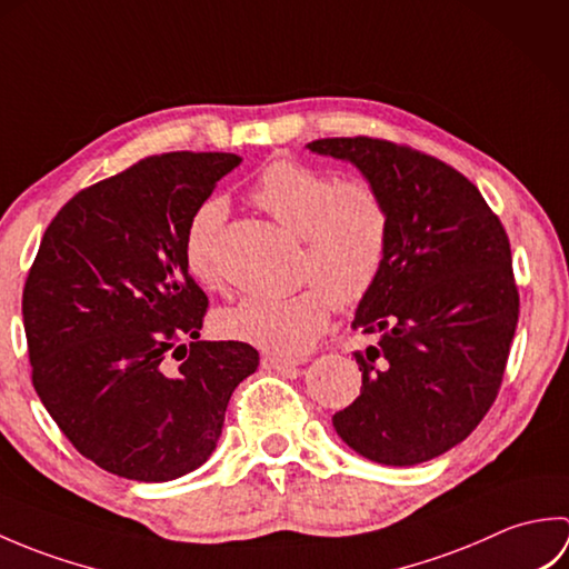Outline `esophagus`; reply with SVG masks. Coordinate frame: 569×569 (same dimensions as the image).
Returning <instances> with one entry per match:
<instances>
[{"label": "esophagus", "mask_w": 569, "mask_h": 569, "mask_svg": "<svg viewBox=\"0 0 569 569\" xmlns=\"http://www.w3.org/2000/svg\"><path fill=\"white\" fill-rule=\"evenodd\" d=\"M261 365L266 369H273V371H288V369H296L300 365V359H283V357H276V355H266L261 359Z\"/></svg>", "instance_id": "esophagus-1"}]
</instances>
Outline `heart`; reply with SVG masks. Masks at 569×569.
<instances>
[{
  "mask_svg": "<svg viewBox=\"0 0 569 569\" xmlns=\"http://www.w3.org/2000/svg\"><path fill=\"white\" fill-rule=\"evenodd\" d=\"M249 198L303 239L293 296H247L217 310L214 330L227 340L296 357L328 330L332 303L352 310L377 288L391 244V212L365 176H340L296 159H276L253 180ZM222 198L204 200L186 229L188 271L202 286L222 281L217 244L224 227Z\"/></svg>",
  "mask_w": 569,
  "mask_h": 569,
  "instance_id": "obj_1",
  "label": "heart"
}]
</instances>
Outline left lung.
Segmentation results:
<instances>
[{"instance_id": "8db88e82", "label": "left lung", "mask_w": 569, "mask_h": 569, "mask_svg": "<svg viewBox=\"0 0 569 569\" xmlns=\"http://www.w3.org/2000/svg\"><path fill=\"white\" fill-rule=\"evenodd\" d=\"M308 149L352 161L391 212L389 257L352 322L377 345L355 355L361 391L335 430L371 462H428L499 396L521 306L509 234L477 186L430 153L377 137Z\"/></svg>"}]
</instances>
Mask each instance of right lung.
<instances>
[{"instance_id":"1","label":"right lung","mask_w":569,"mask_h":569,"mask_svg":"<svg viewBox=\"0 0 569 569\" xmlns=\"http://www.w3.org/2000/svg\"><path fill=\"white\" fill-rule=\"evenodd\" d=\"M239 161L171 151L82 188L29 269L33 389L70 445L117 477L168 481L200 467L229 396L259 367L247 342L198 340L208 296L183 251L190 214Z\"/></svg>"}]
</instances>
